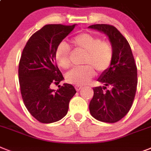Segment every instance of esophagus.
Returning <instances> with one entry per match:
<instances>
[{
    "label": "esophagus",
    "instance_id": "1",
    "mask_svg": "<svg viewBox=\"0 0 151 151\" xmlns=\"http://www.w3.org/2000/svg\"><path fill=\"white\" fill-rule=\"evenodd\" d=\"M82 88H83V87H81V86L80 85H76L75 86V89L77 91H79L80 90H81Z\"/></svg>",
    "mask_w": 151,
    "mask_h": 151
}]
</instances>
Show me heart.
<instances>
[{"mask_svg":"<svg viewBox=\"0 0 151 151\" xmlns=\"http://www.w3.org/2000/svg\"><path fill=\"white\" fill-rule=\"evenodd\" d=\"M72 44L78 50L83 52L82 64L85 65L74 68L66 73V81L72 84L83 85L93 78L95 72L103 73L112 64L114 49L111 43L89 33H82L72 39ZM70 48L65 43L58 45L55 60L59 67L68 69L70 67Z\"/></svg>","mask_w":151,"mask_h":151,"instance_id":"obj_1","label":"heart"}]
</instances>
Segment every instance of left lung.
<instances>
[{"instance_id":"obj_1","label":"left lung","mask_w":151,"mask_h":151,"mask_svg":"<svg viewBox=\"0 0 151 151\" xmlns=\"http://www.w3.org/2000/svg\"><path fill=\"white\" fill-rule=\"evenodd\" d=\"M89 27L106 34L114 49L111 67L98 79L104 87L93 88L90 112L102 122H117L129 112L136 94L137 70L132 50L128 41L115 27L98 24Z\"/></svg>"}]
</instances>
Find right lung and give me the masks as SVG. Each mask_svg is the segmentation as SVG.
<instances>
[{"label": "right lung", "mask_w": 151, "mask_h": 151, "mask_svg": "<svg viewBox=\"0 0 151 151\" xmlns=\"http://www.w3.org/2000/svg\"><path fill=\"white\" fill-rule=\"evenodd\" d=\"M75 25H45L30 37L22 51L18 68L21 97L29 113L40 123L63 118L76 93L69 83L59 85L56 91L50 87L64 80L55 61V52Z\"/></svg>", "instance_id": "add662e5"}]
</instances>
